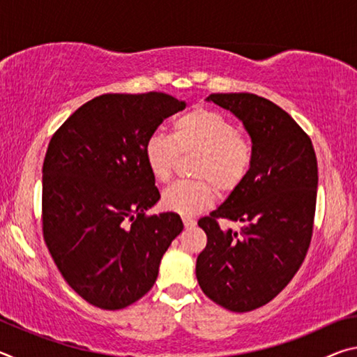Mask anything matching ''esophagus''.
<instances>
[{"mask_svg": "<svg viewBox=\"0 0 357 357\" xmlns=\"http://www.w3.org/2000/svg\"><path fill=\"white\" fill-rule=\"evenodd\" d=\"M183 223H184V227H185V228H193V227L197 225V222L193 220V219H190V217H184V219H183Z\"/></svg>", "mask_w": 357, "mask_h": 357, "instance_id": "1", "label": "esophagus"}]
</instances>
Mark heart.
I'll list each match as a JSON object with an SVG mask.
<instances>
[{"label": "heart", "instance_id": "1", "mask_svg": "<svg viewBox=\"0 0 357 357\" xmlns=\"http://www.w3.org/2000/svg\"><path fill=\"white\" fill-rule=\"evenodd\" d=\"M197 154L192 174L197 181H183L167 187L162 206L190 217L213 206L217 190L231 193L244 183L253 162L252 142L222 114L195 108L173 123L172 137L154 132L144 142L143 155L149 173L159 183L172 178L178 155Z\"/></svg>", "mask_w": 357, "mask_h": 357}]
</instances>
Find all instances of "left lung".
Segmentation results:
<instances>
[{
    "mask_svg": "<svg viewBox=\"0 0 357 357\" xmlns=\"http://www.w3.org/2000/svg\"><path fill=\"white\" fill-rule=\"evenodd\" d=\"M243 121L253 162L244 183L202 217L208 243L197 280L211 301L231 312L268 304L298 273L309 250L317 206L318 165L310 137L279 105L257 94H211ZM219 218L243 221L238 234Z\"/></svg>",
    "mask_w": 357,
    "mask_h": 357,
    "instance_id": "8db88e82",
    "label": "left lung"
}]
</instances>
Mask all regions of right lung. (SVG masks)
<instances>
[{"label":"right lung","instance_id":"obj_1","mask_svg":"<svg viewBox=\"0 0 357 357\" xmlns=\"http://www.w3.org/2000/svg\"><path fill=\"white\" fill-rule=\"evenodd\" d=\"M185 102L164 93L102 94L64 121L42 167V231L70 288L99 309L143 298L172 241L174 213L146 215L159 202L144 142Z\"/></svg>","mask_w":357,"mask_h":357}]
</instances>
